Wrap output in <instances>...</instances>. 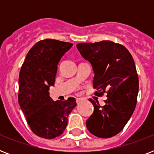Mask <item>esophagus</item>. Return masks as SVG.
<instances>
[{"instance_id": "esophagus-1", "label": "esophagus", "mask_w": 154, "mask_h": 154, "mask_svg": "<svg viewBox=\"0 0 154 154\" xmlns=\"http://www.w3.org/2000/svg\"><path fill=\"white\" fill-rule=\"evenodd\" d=\"M85 100H86V99L84 98V97H80V98H77V103H80V102H81V101H85Z\"/></svg>"}]
</instances>
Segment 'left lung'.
I'll list each match as a JSON object with an SVG mask.
<instances>
[{"mask_svg": "<svg viewBox=\"0 0 154 154\" xmlns=\"http://www.w3.org/2000/svg\"><path fill=\"white\" fill-rule=\"evenodd\" d=\"M77 48L93 66L95 94H107L104 106L89 99L94 110L86 121L87 129L97 137H112L123 129L136 107L139 82L133 57L125 47L111 41L79 43Z\"/></svg>", "mask_w": 154, "mask_h": 154, "instance_id": "1", "label": "left lung"}]
</instances>
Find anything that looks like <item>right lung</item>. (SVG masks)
<instances>
[{
  "mask_svg": "<svg viewBox=\"0 0 154 154\" xmlns=\"http://www.w3.org/2000/svg\"><path fill=\"white\" fill-rule=\"evenodd\" d=\"M72 46L69 42L42 40L30 49L20 68L18 102L31 130L40 137L60 136L68 124V116L77 105L74 97L53 101L49 94L58 63Z\"/></svg>",
  "mask_w": 154,
  "mask_h": 154,
  "instance_id": "add662e5",
  "label": "right lung"
}]
</instances>
